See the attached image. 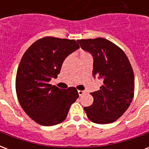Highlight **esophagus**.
Returning a JSON list of instances; mask_svg holds the SVG:
<instances>
[{"label":"esophagus","instance_id":"esophagus-1","mask_svg":"<svg viewBox=\"0 0 149 149\" xmlns=\"http://www.w3.org/2000/svg\"><path fill=\"white\" fill-rule=\"evenodd\" d=\"M84 93H85V92H84V91L78 90V94H79V96H80V97H81L82 95H84Z\"/></svg>","mask_w":149,"mask_h":149}]
</instances>
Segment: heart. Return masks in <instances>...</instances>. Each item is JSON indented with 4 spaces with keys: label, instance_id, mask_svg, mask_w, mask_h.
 Listing matches in <instances>:
<instances>
[{
    "label": "heart",
    "instance_id": "heart-1",
    "mask_svg": "<svg viewBox=\"0 0 149 149\" xmlns=\"http://www.w3.org/2000/svg\"><path fill=\"white\" fill-rule=\"evenodd\" d=\"M84 55H88L87 52H81V56H84Z\"/></svg>",
    "mask_w": 149,
    "mask_h": 149
}]
</instances>
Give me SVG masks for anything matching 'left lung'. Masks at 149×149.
I'll list each match as a JSON object with an SVG mask.
<instances>
[{"label": "left lung", "instance_id": "left-lung-1", "mask_svg": "<svg viewBox=\"0 0 149 149\" xmlns=\"http://www.w3.org/2000/svg\"><path fill=\"white\" fill-rule=\"evenodd\" d=\"M81 48L93 57V77L103 80L97 92L91 93L93 103L84 109L96 124H110L121 116L134 96V73L124 51L104 38L78 40Z\"/></svg>", "mask_w": 149, "mask_h": 149}]
</instances>
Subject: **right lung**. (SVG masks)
<instances>
[{"mask_svg":"<svg viewBox=\"0 0 149 149\" xmlns=\"http://www.w3.org/2000/svg\"><path fill=\"white\" fill-rule=\"evenodd\" d=\"M80 48L75 40L46 37L25 51L18 66L16 92L19 103L31 119L44 126L65 120L72 103L79 97L74 87L52 86L65 59Z\"/></svg>","mask_w":149,"mask_h":149,"instance_id":"add662e5","label":"right lung"}]
</instances>
